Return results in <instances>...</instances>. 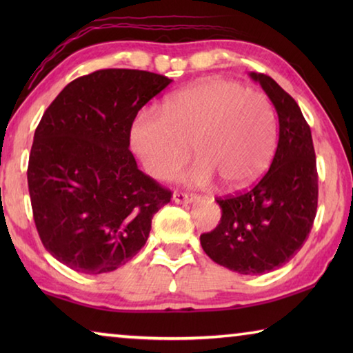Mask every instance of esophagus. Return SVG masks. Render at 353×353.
<instances>
[{
	"mask_svg": "<svg viewBox=\"0 0 353 353\" xmlns=\"http://www.w3.org/2000/svg\"><path fill=\"white\" fill-rule=\"evenodd\" d=\"M172 199L177 204H191L196 199V194L193 193H183V191H176L174 194H172Z\"/></svg>",
	"mask_w": 353,
	"mask_h": 353,
	"instance_id": "esophagus-1",
	"label": "esophagus"
}]
</instances>
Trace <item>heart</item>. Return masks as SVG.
Returning <instances> with one entry per match:
<instances>
[{
    "instance_id": "heart-1",
    "label": "heart",
    "mask_w": 353,
    "mask_h": 353,
    "mask_svg": "<svg viewBox=\"0 0 353 353\" xmlns=\"http://www.w3.org/2000/svg\"><path fill=\"white\" fill-rule=\"evenodd\" d=\"M130 141L145 170L171 179L188 162L190 148L199 162L187 182L205 185L216 176L227 190L259 181L276 149V119L270 99L240 82L207 77L165 101L162 113L141 110Z\"/></svg>"
}]
</instances>
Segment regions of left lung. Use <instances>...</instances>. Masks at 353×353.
Returning a JSON list of instances; mask_svg holds the SVG:
<instances>
[{
    "mask_svg": "<svg viewBox=\"0 0 353 353\" xmlns=\"http://www.w3.org/2000/svg\"><path fill=\"white\" fill-rule=\"evenodd\" d=\"M249 76L276 107L277 151L259 183L216 199L223 216L216 229L201 235V246L218 265L254 276L277 270L303 246L318 208V171L301 107L272 77Z\"/></svg>",
    "mask_w": 353,
    "mask_h": 353,
    "instance_id": "8db88e82",
    "label": "left lung"
}]
</instances>
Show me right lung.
<instances>
[{"label":"right lung","instance_id":"right-lung-1","mask_svg":"<svg viewBox=\"0 0 353 353\" xmlns=\"http://www.w3.org/2000/svg\"><path fill=\"white\" fill-rule=\"evenodd\" d=\"M171 82L98 70L70 82L41 117L28 165L34 223L45 249L71 270L94 276L126 265L171 201L129 151L137 113Z\"/></svg>","mask_w":353,"mask_h":353}]
</instances>
